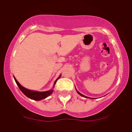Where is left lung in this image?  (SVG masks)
<instances>
[{
  "label": "left lung",
  "mask_w": 132,
  "mask_h": 132,
  "mask_svg": "<svg viewBox=\"0 0 132 132\" xmlns=\"http://www.w3.org/2000/svg\"><path fill=\"white\" fill-rule=\"evenodd\" d=\"M77 91L78 94H80V96H83V97H86V98H87V97H86V96H84V95L81 94V93H80L79 92H78V91Z\"/></svg>",
  "instance_id": "1"
}]
</instances>
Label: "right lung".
Returning <instances> with one entry per match:
<instances>
[{
    "label": "right lung",
    "mask_w": 132,
    "mask_h": 132,
    "mask_svg": "<svg viewBox=\"0 0 132 132\" xmlns=\"http://www.w3.org/2000/svg\"><path fill=\"white\" fill-rule=\"evenodd\" d=\"M14 78L15 80V81H16V84L18 85V87L19 88V89H21V91L24 93L27 97H29L30 99L36 100V101H39V100L45 99V98L50 96V95L53 93V89L49 90V91H44V92H38V91H31V90L27 89H26V88H25L24 87H23L22 86H21V85H20V83L17 81V80L14 77ZM58 78H58L55 80V81L54 85L55 84Z\"/></svg>",
    "instance_id": "right-lung-1"
}]
</instances>
